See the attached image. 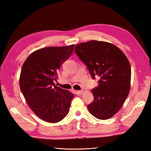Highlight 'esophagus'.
<instances>
[{
  "label": "esophagus",
  "mask_w": 151,
  "mask_h": 151,
  "mask_svg": "<svg viewBox=\"0 0 151 151\" xmlns=\"http://www.w3.org/2000/svg\"><path fill=\"white\" fill-rule=\"evenodd\" d=\"M82 91H76V94L78 95V96H80V95H81L82 94Z\"/></svg>",
  "instance_id": "esophagus-1"
}]
</instances>
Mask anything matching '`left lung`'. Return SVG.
<instances>
[{"instance_id": "left-lung-1", "label": "left lung", "mask_w": 151, "mask_h": 151, "mask_svg": "<svg viewBox=\"0 0 151 151\" xmlns=\"http://www.w3.org/2000/svg\"><path fill=\"white\" fill-rule=\"evenodd\" d=\"M75 48L92 78H99L98 86L92 89L94 101L88 105V110L98 119H110L117 113L129 94V62L121 50L109 42L90 41Z\"/></svg>"}]
</instances>
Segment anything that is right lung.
Segmentation results:
<instances>
[{
  "label": "right lung",
  "instance_id": "obj_1",
  "mask_svg": "<svg viewBox=\"0 0 151 151\" xmlns=\"http://www.w3.org/2000/svg\"><path fill=\"white\" fill-rule=\"evenodd\" d=\"M74 47L72 45L40 49L30 54L22 65L21 91L30 109L46 122H59L69 112L74 94L55 86L53 81Z\"/></svg>",
  "mask_w": 151,
  "mask_h": 151
}]
</instances>
